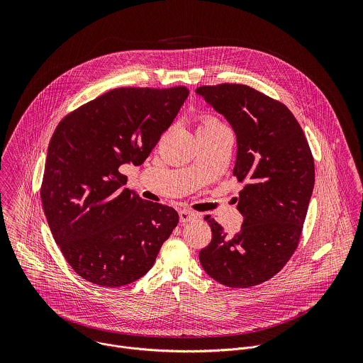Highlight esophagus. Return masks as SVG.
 <instances>
[{
    "instance_id": "34e87169",
    "label": "esophagus",
    "mask_w": 363,
    "mask_h": 363,
    "mask_svg": "<svg viewBox=\"0 0 363 363\" xmlns=\"http://www.w3.org/2000/svg\"><path fill=\"white\" fill-rule=\"evenodd\" d=\"M197 216H199V215H197L196 212H191V211H189V209H183V211L179 212V218H180V222H182V223L194 220V219H197Z\"/></svg>"
}]
</instances>
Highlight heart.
<instances>
[{
  "mask_svg": "<svg viewBox=\"0 0 363 363\" xmlns=\"http://www.w3.org/2000/svg\"><path fill=\"white\" fill-rule=\"evenodd\" d=\"M222 125L223 124L216 117L209 116V114L201 116L199 120V130H209V128H216V127H222Z\"/></svg>",
  "mask_w": 363,
  "mask_h": 363,
  "instance_id": "1",
  "label": "heart"
}]
</instances>
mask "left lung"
<instances>
[{
  "mask_svg": "<svg viewBox=\"0 0 363 363\" xmlns=\"http://www.w3.org/2000/svg\"><path fill=\"white\" fill-rule=\"evenodd\" d=\"M197 94L233 127V176L245 183L238 203L242 229L228 238L206 216L212 239L200 262L225 286H256L278 274L298 249L314 186L311 147L285 104L247 85H204Z\"/></svg>",
  "mask_w": 363,
  "mask_h": 363,
  "instance_id": "left-lung-1",
  "label": "left lung"
}]
</instances>
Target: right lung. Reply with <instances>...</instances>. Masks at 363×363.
Wrapping results in <instances>:
<instances>
[{
	"instance_id": "1",
	"label": "right lung",
	"mask_w": 363,
	"mask_h": 363,
	"mask_svg": "<svg viewBox=\"0 0 363 363\" xmlns=\"http://www.w3.org/2000/svg\"><path fill=\"white\" fill-rule=\"evenodd\" d=\"M189 96L172 88H116L68 113L48 150L40 199L64 259L104 288L131 284L177 226L172 207L123 189L120 166L141 164Z\"/></svg>"
}]
</instances>
